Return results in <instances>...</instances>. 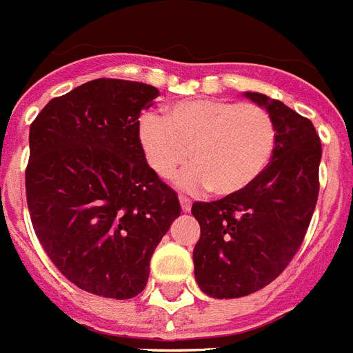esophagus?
I'll list each match as a JSON object with an SVG mask.
<instances>
[{
  "label": "esophagus",
  "mask_w": 353,
  "mask_h": 353,
  "mask_svg": "<svg viewBox=\"0 0 353 353\" xmlns=\"http://www.w3.org/2000/svg\"><path fill=\"white\" fill-rule=\"evenodd\" d=\"M180 205H182V211L188 213L191 210V200L188 196H184V194H180Z\"/></svg>",
  "instance_id": "1"
}]
</instances>
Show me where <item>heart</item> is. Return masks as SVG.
<instances>
[{
    "mask_svg": "<svg viewBox=\"0 0 353 353\" xmlns=\"http://www.w3.org/2000/svg\"><path fill=\"white\" fill-rule=\"evenodd\" d=\"M140 143L160 179H173L191 157L193 168L179 179L182 188H210L216 196H236L268 169L277 129L261 105L196 98L168 107L163 118L143 117Z\"/></svg>",
    "mask_w": 353,
    "mask_h": 353,
    "instance_id": "b5f03b06",
    "label": "heart"
}]
</instances>
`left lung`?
<instances>
[{
    "instance_id": "obj_1",
    "label": "left lung",
    "mask_w": 353,
    "mask_h": 353,
    "mask_svg": "<svg viewBox=\"0 0 353 353\" xmlns=\"http://www.w3.org/2000/svg\"><path fill=\"white\" fill-rule=\"evenodd\" d=\"M244 97L270 112L277 145L250 190L191 208L200 224L194 279L215 299L244 297L275 281L303 244L319 196L323 149L314 123L266 94Z\"/></svg>"
}]
</instances>
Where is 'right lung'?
<instances>
[{
  "label": "right lung",
  "instance_id": "right-lung-1",
  "mask_svg": "<svg viewBox=\"0 0 353 353\" xmlns=\"http://www.w3.org/2000/svg\"><path fill=\"white\" fill-rule=\"evenodd\" d=\"M159 94L98 78L52 98L30 123L25 190L36 236L63 277L100 297L145 288L154 248L180 215L140 143V112Z\"/></svg>",
  "mask_w": 353,
  "mask_h": 353
}]
</instances>
